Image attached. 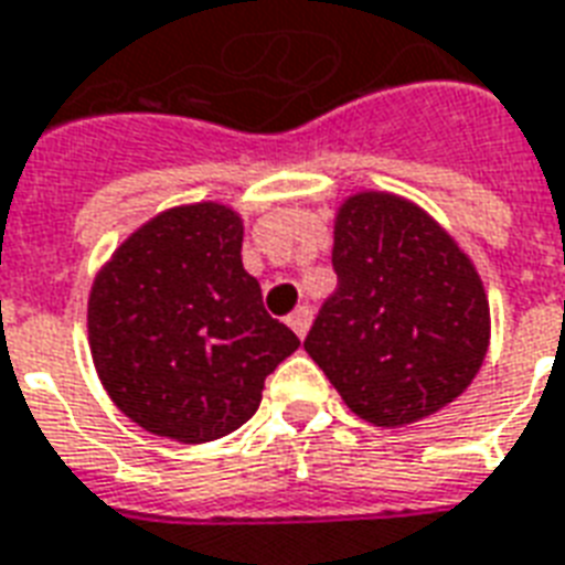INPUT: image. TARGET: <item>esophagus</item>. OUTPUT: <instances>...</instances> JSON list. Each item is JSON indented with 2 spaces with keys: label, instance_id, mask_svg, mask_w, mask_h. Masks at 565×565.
<instances>
[{
  "label": "esophagus",
  "instance_id": "esophagus-1",
  "mask_svg": "<svg viewBox=\"0 0 565 565\" xmlns=\"http://www.w3.org/2000/svg\"><path fill=\"white\" fill-rule=\"evenodd\" d=\"M309 324H312V309L309 307H298L295 312H291V316H288V328L295 330L300 339L307 337Z\"/></svg>",
  "mask_w": 565,
  "mask_h": 565
}]
</instances>
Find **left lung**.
<instances>
[{
	"instance_id": "8db88e82",
	"label": "left lung",
	"mask_w": 565,
	"mask_h": 565,
	"mask_svg": "<svg viewBox=\"0 0 565 565\" xmlns=\"http://www.w3.org/2000/svg\"><path fill=\"white\" fill-rule=\"evenodd\" d=\"M333 267L303 348L360 419L411 426L470 387L489 354V295L428 211L390 190L351 193L333 214Z\"/></svg>"
}]
</instances>
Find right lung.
I'll list each match as a JSON object with an SVG mask.
<instances>
[{
	"mask_svg": "<svg viewBox=\"0 0 565 565\" xmlns=\"http://www.w3.org/2000/svg\"><path fill=\"white\" fill-rule=\"evenodd\" d=\"M244 217L205 199L160 211L116 247L88 291L95 372L127 419L207 444L256 414L300 339L267 316L241 262Z\"/></svg>",
	"mask_w": 565,
	"mask_h": 565,
	"instance_id": "obj_1",
	"label": "right lung"
}]
</instances>
